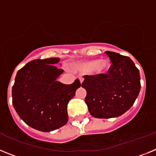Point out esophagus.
Here are the masks:
<instances>
[{
	"label": "esophagus",
	"instance_id": "1",
	"mask_svg": "<svg viewBox=\"0 0 156 156\" xmlns=\"http://www.w3.org/2000/svg\"><path fill=\"white\" fill-rule=\"evenodd\" d=\"M80 83H82L83 81V77H80Z\"/></svg>",
	"mask_w": 156,
	"mask_h": 156
}]
</instances>
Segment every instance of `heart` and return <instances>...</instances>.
<instances>
[{"mask_svg": "<svg viewBox=\"0 0 156 156\" xmlns=\"http://www.w3.org/2000/svg\"><path fill=\"white\" fill-rule=\"evenodd\" d=\"M110 67V62L108 59H101V60H89V61H83L74 65V69L76 71L87 73L92 72L95 74H101L108 71Z\"/></svg>", "mask_w": 156, "mask_h": 156, "instance_id": "b5f03b06", "label": "heart"}]
</instances>
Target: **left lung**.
I'll return each mask as SVG.
<instances>
[{"label":"left lung","mask_w":156,"mask_h":156,"mask_svg":"<svg viewBox=\"0 0 156 156\" xmlns=\"http://www.w3.org/2000/svg\"><path fill=\"white\" fill-rule=\"evenodd\" d=\"M112 65L106 74L83 76L85 102L92 116L118 117L131 108L140 90L138 69L127 56L105 51Z\"/></svg>","instance_id":"obj_1"}]
</instances>
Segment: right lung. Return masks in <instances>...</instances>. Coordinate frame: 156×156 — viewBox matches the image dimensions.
I'll list each match as a JSON object with an SVG mask.
<instances>
[{"instance_id": "1", "label": "right lung", "mask_w": 156, "mask_h": 156, "mask_svg": "<svg viewBox=\"0 0 156 156\" xmlns=\"http://www.w3.org/2000/svg\"><path fill=\"white\" fill-rule=\"evenodd\" d=\"M58 58L35 59L16 74L12 87V104L27 125L43 132L57 129L68 121L67 105L80 87L76 79L63 84L56 79L63 73L55 64Z\"/></svg>"}]
</instances>
